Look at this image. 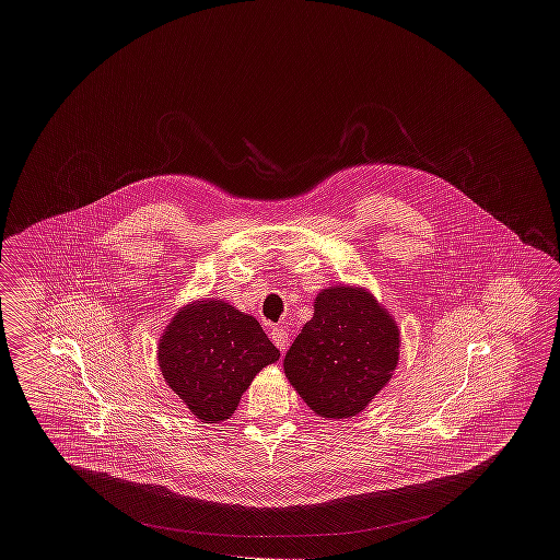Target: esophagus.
I'll return each instance as SVG.
<instances>
[{"label": "esophagus", "instance_id": "34e87169", "mask_svg": "<svg viewBox=\"0 0 560 560\" xmlns=\"http://www.w3.org/2000/svg\"><path fill=\"white\" fill-rule=\"evenodd\" d=\"M270 340L275 342V347L279 348V350H285L288 345H290V334H288L285 327L275 325V327L270 329Z\"/></svg>", "mask_w": 560, "mask_h": 560}]
</instances>
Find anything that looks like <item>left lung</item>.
<instances>
[{
    "label": "left lung",
    "mask_w": 560,
    "mask_h": 560,
    "mask_svg": "<svg viewBox=\"0 0 560 560\" xmlns=\"http://www.w3.org/2000/svg\"><path fill=\"white\" fill-rule=\"evenodd\" d=\"M399 329L365 290H323L285 354L298 395L320 418L357 416L386 386L399 361Z\"/></svg>",
    "instance_id": "1"
}]
</instances>
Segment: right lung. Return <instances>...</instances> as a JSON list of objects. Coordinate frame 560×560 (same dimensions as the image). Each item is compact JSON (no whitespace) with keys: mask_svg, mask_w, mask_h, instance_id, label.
<instances>
[{"mask_svg":"<svg viewBox=\"0 0 560 560\" xmlns=\"http://www.w3.org/2000/svg\"><path fill=\"white\" fill-rule=\"evenodd\" d=\"M277 359L260 323L220 300L188 304L161 336L167 386L210 424L231 418L254 375Z\"/></svg>","mask_w":560,"mask_h":560,"instance_id":"right-lung-1","label":"right lung"}]
</instances>
